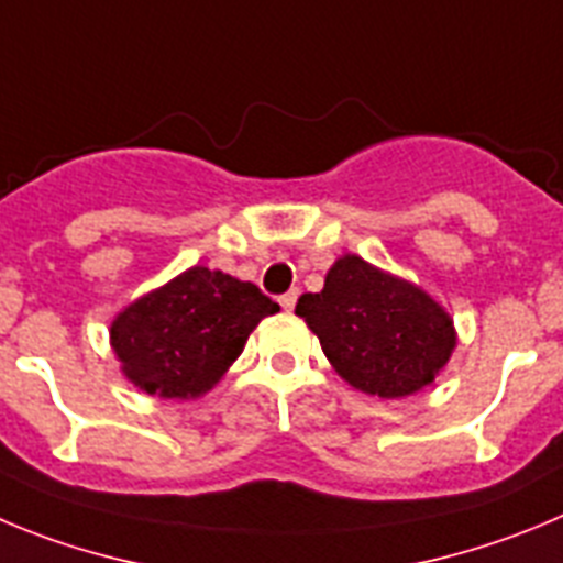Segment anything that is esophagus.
<instances>
[{
  "instance_id": "esophagus-1",
  "label": "esophagus",
  "mask_w": 563,
  "mask_h": 563,
  "mask_svg": "<svg viewBox=\"0 0 563 563\" xmlns=\"http://www.w3.org/2000/svg\"><path fill=\"white\" fill-rule=\"evenodd\" d=\"M296 301H298V290H290V292H285V296H278V303H282L285 309L296 307Z\"/></svg>"
}]
</instances>
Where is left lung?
<instances>
[{"instance_id": "8db88e82", "label": "left lung", "mask_w": 563, "mask_h": 563, "mask_svg": "<svg viewBox=\"0 0 563 563\" xmlns=\"http://www.w3.org/2000/svg\"><path fill=\"white\" fill-rule=\"evenodd\" d=\"M296 316L345 383L383 399L430 385L455 349L443 307L354 254L334 262L321 292L298 298Z\"/></svg>"}]
</instances>
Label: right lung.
Masks as SVG:
<instances>
[{
    "label": "right lung",
    "instance_id": "obj_1",
    "mask_svg": "<svg viewBox=\"0 0 563 563\" xmlns=\"http://www.w3.org/2000/svg\"><path fill=\"white\" fill-rule=\"evenodd\" d=\"M278 303L251 282L189 267L111 323V345L133 385L164 399L200 396L242 354L247 334Z\"/></svg>",
    "mask_w": 563,
    "mask_h": 563
}]
</instances>
